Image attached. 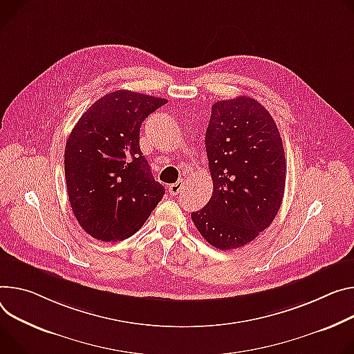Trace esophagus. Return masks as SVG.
Segmentation results:
<instances>
[{
    "instance_id": "obj_1",
    "label": "esophagus",
    "mask_w": 354,
    "mask_h": 354,
    "mask_svg": "<svg viewBox=\"0 0 354 354\" xmlns=\"http://www.w3.org/2000/svg\"><path fill=\"white\" fill-rule=\"evenodd\" d=\"M183 187V182L180 180V182H176V183H172V185H169V194L172 195V196H176V195H179V192H180V189Z\"/></svg>"
}]
</instances>
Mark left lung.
<instances>
[{"label":"left lung","instance_id":"1","mask_svg":"<svg viewBox=\"0 0 354 354\" xmlns=\"http://www.w3.org/2000/svg\"><path fill=\"white\" fill-rule=\"evenodd\" d=\"M205 142L213 194L192 221L213 247H243L270 226L283 198L286 165L277 124L247 95L220 100L212 106Z\"/></svg>","mask_w":354,"mask_h":354}]
</instances>
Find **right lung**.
I'll return each instance as SVG.
<instances>
[{
  "mask_svg": "<svg viewBox=\"0 0 354 354\" xmlns=\"http://www.w3.org/2000/svg\"><path fill=\"white\" fill-rule=\"evenodd\" d=\"M167 99L117 90L79 118L65 149V178L82 229L102 241L137 233L165 189L151 174L140 148L142 121Z\"/></svg>",
  "mask_w": 354,
  "mask_h": 354,
  "instance_id": "1",
  "label": "right lung"
}]
</instances>
